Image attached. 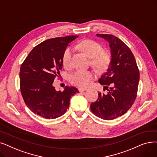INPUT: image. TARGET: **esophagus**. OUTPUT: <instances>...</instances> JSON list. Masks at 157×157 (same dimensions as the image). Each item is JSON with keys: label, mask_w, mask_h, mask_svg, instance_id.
Returning <instances> with one entry per match:
<instances>
[{"label": "esophagus", "mask_w": 157, "mask_h": 157, "mask_svg": "<svg viewBox=\"0 0 157 157\" xmlns=\"http://www.w3.org/2000/svg\"><path fill=\"white\" fill-rule=\"evenodd\" d=\"M78 90L79 92H83V91H86L88 90V88H79Z\"/></svg>", "instance_id": "34e87169"}]
</instances>
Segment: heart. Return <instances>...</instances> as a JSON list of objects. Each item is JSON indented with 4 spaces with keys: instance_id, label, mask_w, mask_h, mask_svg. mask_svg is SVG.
<instances>
[{
    "instance_id": "obj_1",
    "label": "heart",
    "mask_w": 157,
    "mask_h": 157,
    "mask_svg": "<svg viewBox=\"0 0 157 157\" xmlns=\"http://www.w3.org/2000/svg\"><path fill=\"white\" fill-rule=\"evenodd\" d=\"M78 48L85 55L91 58V63L99 69H104L110 62V56L107 52L103 51V47L98 42L91 40H85L78 45ZM73 52L72 47H68L65 49L62 56V63L65 68L72 66L71 57ZM94 78V74L90 71L78 70L70 76L71 83L79 86H86Z\"/></svg>"
}]
</instances>
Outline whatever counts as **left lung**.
<instances>
[{
	"label": "left lung",
	"mask_w": 157,
	"mask_h": 157,
	"mask_svg": "<svg viewBox=\"0 0 157 157\" xmlns=\"http://www.w3.org/2000/svg\"><path fill=\"white\" fill-rule=\"evenodd\" d=\"M109 44L111 61L108 69L99 79L102 85L110 86L106 94H98V100L91 103L92 113L104 120H112L124 115L137 97L139 71L129 47L112 35L96 34ZM108 88V86H106Z\"/></svg>",
	"instance_id": "left-lung-1"
}]
</instances>
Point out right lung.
<instances>
[{
  "instance_id": "obj_1",
  "label": "right lung",
  "mask_w": 157,
  "mask_h": 157,
  "mask_svg": "<svg viewBox=\"0 0 157 157\" xmlns=\"http://www.w3.org/2000/svg\"><path fill=\"white\" fill-rule=\"evenodd\" d=\"M78 36L47 40L32 49L21 65L20 86L22 98L31 112L47 119L58 118L69 107L78 88L68 86L56 91L54 80L62 69V56L69 43Z\"/></svg>"
}]
</instances>
